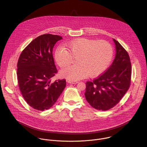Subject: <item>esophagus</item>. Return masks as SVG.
I'll use <instances>...</instances> for the list:
<instances>
[{
  "mask_svg": "<svg viewBox=\"0 0 147 147\" xmlns=\"http://www.w3.org/2000/svg\"><path fill=\"white\" fill-rule=\"evenodd\" d=\"M68 83L69 84H77V83H78V82H74V81L69 80V81H68Z\"/></svg>",
  "mask_w": 147,
  "mask_h": 147,
  "instance_id": "obj_1",
  "label": "esophagus"
}]
</instances>
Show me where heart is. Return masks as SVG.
Listing matches in <instances>:
<instances>
[{"label": "heart", "mask_w": 147, "mask_h": 147, "mask_svg": "<svg viewBox=\"0 0 147 147\" xmlns=\"http://www.w3.org/2000/svg\"><path fill=\"white\" fill-rule=\"evenodd\" d=\"M66 46L56 49L55 59L59 66L63 68L69 65L73 58H76L77 64L63 69L60 73L62 77L71 80L102 74L113 58V48L105 41L81 38L69 42Z\"/></svg>", "instance_id": "obj_1"}]
</instances>
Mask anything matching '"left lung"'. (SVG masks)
<instances>
[{
    "label": "left lung",
    "mask_w": 147,
    "mask_h": 147,
    "mask_svg": "<svg viewBox=\"0 0 147 147\" xmlns=\"http://www.w3.org/2000/svg\"><path fill=\"white\" fill-rule=\"evenodd\" d=\"M114 60L104 74L93 82L86 83V101L97 110L105 111L117 105L128 90L131 77L129 57L122 46L114 39Z\"/></svg>",
    "instance_id": "obj_1"
}]
</instances>
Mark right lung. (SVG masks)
Here are the masks:
<instances>
[{"instance_id": "add662e5", "label": "right lung", "mask_w": 147, "mask_h": 147, "mask_svg": "<svg viewBox=\"0 0 147 147\" xmlns=\"http://www.w3.org/2000/svg\"><path fill=\"white\" fill-rule=\"evenodd\" d=\"M62 39L58 35L45 34L33 40L22 51L17 75L21 94L29 106L43 111L56 102L66 85L65 79L51 83L57 72L53 49Z\"/></svg>"}]
</instances>
